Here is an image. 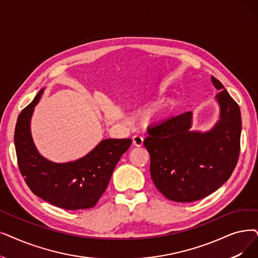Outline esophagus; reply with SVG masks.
I'll return each instance as SVG.
<instances>
[{"label": "esophagus", "instance_id": "esophagus-1", "mask_svg": "<svg viewBox=\"0 0 258 258\" xmlns=\"http://www.w3.org/2000/svg\"><path fill=\"white\" fill-rule=\"evenodd\" d=\"M133 144L135 145V147H141L143 144V138L140 135H135L133 137Z\"/></svg>", "mask_w": 258, "mask_h": 258}]
</instances>
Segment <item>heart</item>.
Here are the masks:
<instances>
[{"mask_svg": "<svg viewBox=\"0 0 258 258\" xmlns=\"http://www.w3.org/2000/svg\"><path fill=\"white\" fill-rule=\"evenodd\" d=\"M163 115H164V111L161 108H156L151 113V117H153V116H155V117H162Z\"/></svg>", "mask_w": 258, "mask_h": 258, "instance_id": "1", "label": "heart"}]
</instances>
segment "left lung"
<instances>
[{
	"label": "left lung",
	"mask_w": 258,
	"mask_h": 258,
	"mask_svg": "<svg viewBox=\"0 0 258 258\" xmlns=\"http://www.w3.org/2000/svg\"><path fill=\"white\" fill-rule=\"evenodd\" d=\"M219 119L208 132L192 131L193 114L173 117L148 130L144 147L151 156V177L167 199L192 203L214 193L232 175L240 150L238 104L216 78Z\"/></svg>",
	"instance_id": "8db88e82"
}]
</instances>
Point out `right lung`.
<instances>
[{"label": "right lung", "mask_w": 258, "mask_h": 258, "mask_svg": "<svg viewBox=\"0 0 258 258\" xmlns=\"http://www.w3.org/2000/svg\"><path fill=\"white\" fill-rule=\"evenodd\" d=\"M44 93L18 117L15 147L19 169L31 192L47 203L65 210L95 207L104 193L116 164L132 144V139H104L82 158L58 163L43 157L33 143L30 121Z\"/></svg>", "instance_id": "right-lung-1"}]
</instances>
